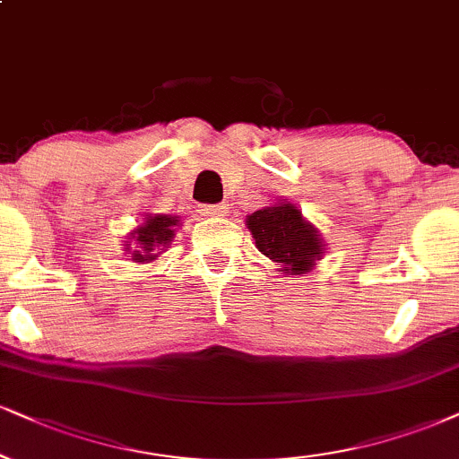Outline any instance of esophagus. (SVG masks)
Returning <instances> with one entry per match:
<instances>
[{
    "label": "esophagus",
    "mask_w": 459,
    "mask_h": 459,
    "mask_svg": "<svg viewBox=\"0 0 459 459\" xmlns=\"http://www.w3.org/2000/svg\"><path fill=\"white\" fill-rule=\"evenodd\" d=\"M225 206H206V208H202V217H206V219H221V217H225Z\"/></svg>",
    "instance_id": "esophagus-1"
}]
</instances>
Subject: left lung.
Here are the masks:
<instances>
[{"label":"left lung","instance_id":"obj_1","mask_svg":"<svg viewBox=\"0 0 459 459\" xmlns=\"http://www.w3.org/2000/svg\"><path fill=\"white\" fill-rule=\"evenodd\" d=\"M247 228L259 253L279 265L282 276H302L316 268L325 255L319 230L304 217L296 204L276 200L247 217Z\"/></svg>","mask_w":459,"mask_h":459}]
</instances>
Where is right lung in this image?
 I'll use <instances>...</instances> for the list:
<instances>
[{"label": "right lung", "mask_w": 459, "mask_h": 459, "mask_svg": "<svg viewBox=\"0 0 459 459\" xmlns=\"http://www.w3.org/2000/svg\"><path fill=\"white\" fill-rule=\"evenodd\" d=\"M180 225L177 214H144V221L126 236V257L135 264L155 262L172 245L174 234Z\"/></svg>", "instance_id": "right-lung-1"}]
</instances>
